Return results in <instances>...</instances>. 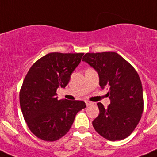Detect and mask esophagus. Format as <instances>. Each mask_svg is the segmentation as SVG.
<instances>
[{"label":"esophagus","instance_id":"1","mask_svg":"<svg viewBox=\"0 0 157 157\" xmlns=\"http://www.w3.org/2000/svg\"><path fill=\"white\" fill-rule=\"evenodd\" d=\"M85 103H86V105H87V106H88V105H94V102H92V101H85Z\"/></svg>","mask_w":157,"mask_h":157}]
</instances>
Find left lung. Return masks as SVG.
Masks as SVG:
<instances>
[{
    "label": "left lung",
    "mask_w": 157,
    "mask_h": 157,
    "mask_svg": "<svg viewBox=\"0 0 157 157\" xmlns=\"http://www.w3.org/2000/svg\"><path fill=\"white\" fill-rule=\"evenodd\" d=\"M82 61L95 70L101 89H107L110 104L97 103L99 114L92 125L109 141L122 140L135 130L143 112V92L140 77L129 63L113 52L87 53Z\"/></svg>",
    "instance_id": "8db88e82"
}]
</instances>
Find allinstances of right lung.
<instances>
[{"label": "right lung", "instance_id": "1", "mask_svg": "<svg viewBox=\"0 0 157 157\" xmlns=\"http://www.w3.org/2000/svg\"><path fill=\"white\" fill-rule=\"evenodd\" d=\"M83 56L49 53L31 66L24 79L19 93L21 110L31 132L42 140L54 142L64 136L77 113L86 107L83 101L56 97L57 89L68 84Z\"/></svg>", "mask_w": 157, "mask_h": 157}]
</instances>
